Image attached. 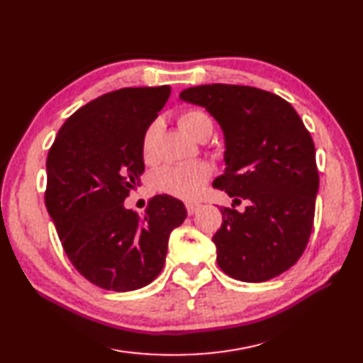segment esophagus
Instances as JSON below:
<instances>
[{
	"instance_id": "34e87169",
	"label": "esophagus",
	"mask_w": 363,
	"mask_h": 363,
	"mask_svg": "<svg viewBox=\"0 0 363 363\" xmlns=\"http://www.w3.org/2000/svg\"><path fill=\"white\" fill-rule=\"evenodd\" d=\"M185 207H187L189 216H193L194 213H196V211L201 208V203H196V202H187V203H185Z\"/></svg>"
}]
</instances>
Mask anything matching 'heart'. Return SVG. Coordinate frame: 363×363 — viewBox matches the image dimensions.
Segmentation results:
<instances>
[{
  "mask_svg": "<svg viewBox=\"0 0 363 363\" xmlns=\"http://www.w3.org/2000/svg\"><path fill=\"white\" fill-rule=\"evenodd\" d=\"M179 124L185 133L191 138L201 139L208 138L213 132V123L210 116L202 110L190 108L185 110L179 116ZM157 123L148 125L143 138V153L145 157L152 155V144L156 133ZM211 167L206 161H193L178 165H164L153 174V187L156 191L170 194L174 198L193 199L203 189L210 179Z\"/></svg>",
  "mask_w": 363,
  "mask_h": 363,
  "instance_id": "1",
  "label": "heart"
}]
</instances>
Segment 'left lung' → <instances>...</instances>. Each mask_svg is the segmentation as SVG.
<instances>
[{
    "instance_id": "8db88e82",
    "label": "left lung",
    "mask_w": 363,
    "mask_h": 363,
    "mask_svg": "<svg viewBox=\"0 0 363 363\" xmlns=\"http://www.w3.org/2000/svg\"><path fill=\"white\" fill-rule=\"evenodd\" d=\"M206 107L225 139V173L213 182L244 213L222 207L213 236L218 265L242 282H265L291 268L313 230L319 173L314 143L290 102L248 86L206 84L181 91Z\"/></svg>"
}]
</instances>
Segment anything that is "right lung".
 Returning <instances> with one entry per match:
<instances>
[{
  "label": "right lung",
  "instance_id": "add662e5",
  "mask_svg": "<svg viewBox=\"0 0 363 363\" xmlns=\"http://www.w3.org/2000/svg\"><path fill=\"white\" fill-rule=\"evenodd\" d=\"M170 86L106 93L67 118L48 155L45 207L64 252L81 276L111 291L155 281L184 203L157 194L144 216L124 201L144 172L143 138L170 96Z\"/></svg>",
  "mask_w": 363,
  "mask_h": 363
}]
</instances>
